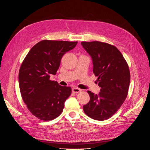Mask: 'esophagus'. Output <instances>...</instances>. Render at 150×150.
Returning a JSON list of instances; mask_svg holds the SVG:
<instances>
[{"label":"esophagus","mask_w":150,"mask_h":150,"mask_svg":"<svg viewBox=\"0 0 150 150\" xmlns=\"http://www.w3.org/2000/svg\"><path fill=\"white\" fill-rule=\"evenodd\" d=\"M72 91L74 93H78L81 91V90L79 88H72Z\"/></svg>","instance_id":"1"}]
</instances>
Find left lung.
<instances>
[{
    "instance_id": "obj_1",
    "label": "left lung",
    "mask_w": 150,
    "mask_h": 150,
    "mask_svg": "<svg viewBox=\"0 0 150 150\" xmlns=\"http://www.w3.org/2000/svg\"><path fill=\"white\" fill-rule=\"evenodd\" d=\"M92 59L93 72L98 76L99 94L90 91V101L83 110L91 118L103 121L111 117L124 103L128 92L130 73L128 64L115 46L99 41L82 42Z\"/></svg>"
}]
</instances>
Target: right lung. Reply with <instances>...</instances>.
Wrapping results in <instances>:
<instances>
[{
	"label": "right lung",
	"instance_id": "1",
	"mask_svg": "<svg viewBox=\"0 0 150 150\" xmlns=\"http://www.w3.org/2000/svg\"><path fill=\"white\" fill-rule=\"evenodd\" d=\"M77 42L43 40L28 52L21 66L19 84L23 101L38 119L49 121L59 116L71 88L49 79L55 75L61 58Z\"/></svg>",
	"mask_w": 150,
	"mask_h": 150
}]
</instances>
